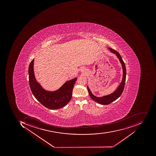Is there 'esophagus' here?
<instances>
[{
    "instance_id": "esophagus-1",
    "label": "esophagus",
    "mask_w": 156,
    "mask_h": 156,
    "mask_svg": "<svg viewBox=\"0 0 156 156\" xmlns=\"http://www.w3.org/2000/svg\"><path fill=\"white\" fill-rule=\"evenodd\" d=\"M81 71H83V69H82V70H81Z\"/></svg>"
}]
</instances>
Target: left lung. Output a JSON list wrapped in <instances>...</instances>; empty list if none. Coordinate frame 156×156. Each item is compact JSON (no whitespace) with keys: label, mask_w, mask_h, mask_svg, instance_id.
Here are the masks:
<instances>
[{"label":"left lung","mask_w":156,"mask_h":156,"mask_svg":"<svg viewBox=\"0 0 156 156\" xmlns=\"http://www.w3.org/2000/svg\"><path fill=\"white\" fill-rule=\"evenodd\" d=\"M108 49L112 53L116 54V56L119 59L120 63L121 64V65H122V69H123V78H122V81H121L120 85L119 86L117 89H116V90L114 92L112 93V94L106 95V96H103L102 97H97L94 96V95H93L90 90L89 89V87L87 86V89H88L89 95H90L91 98L95 102H97L99 104H101V105H107L111 104L113 101L116 100V99H117L121 96L122 92L123 91L125 84L126 78V68L125 63L122 59V58H121V55L119 54V53L118 51L113 50L112 48H108Z\"/></svg>","instance_id":"left-lung-1"}]
</instances>
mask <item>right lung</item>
Returning a JSON list of instances; mask_svg holds the SVG:
<instances>
[{
    "instance_id": "right-lung-1",
    "label": "right lung",
    "mask_w": 156,
    "mask_h": 156,
    "mask_svg": "<svg viewBox=\"0 0 156 156\" xmlns=\"http://www.w3.org/2000/svg\"><path fill=\"white\" fill-rule=\"evenodd\" d=\"M33 59L29 67V83L31 90L38 101L46 108L51 110L63 108L71 99L73 86L76 77L66 81L58 90L54 91L46 90L42 88L35 78Z\"/></svg>"
}]
</instances>
